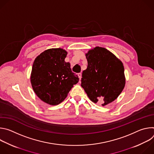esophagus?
Masks as SVG:
<instances>
[{"label":"esophagus","mask_w":154,"mask_h":154,"mask_svg":"<svg viewBox=\"0 0 154 154\" xmlns=\"http://www.w3.org/2000/svg\"><path fill=\"white\" fill-rule=\"evenodd\" d=\"M78 76H79V78L80 79V80H81V78H82V74L81 73H79L78 74Z\"/></svg>","instance_id":"34e87169"}]
</instances>
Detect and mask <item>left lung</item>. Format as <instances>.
I'll return each instance as SVG.
<instances>
[{
    "label": "left lung",
    "mask_w": 154,
    "mask_h": 154,
    "mask_svg": "<svg viewBox=\"0 0 154 154\" xmlns=\"http://www.w3.org/2000/svg\"><path fill=\"white\" fill-rule=\"evenodd\" d=\"M88 66L82 72L81 86L90 99L105 106L113 102L125 84L122 61L106 49L96 47L85 54Z\"/></svg>",
    "instance_id": "obj_1"
}]
</instances>
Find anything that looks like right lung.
<instances>
[{
  "label": "right lung",
  "instance_id": "1",
  "mask_svg": "<svg viewBox=\"0 0 154 154\" xmlns=\"http://www.w3.org/2000/svg\"><path fill=\"white\" fill-rule=\"evenodd\" d=\"M67 54L61 48L49 49L40 54L33 63L32 88L41 100L51 105L62 102L79 80L70 63L64 61Z\"/></svg>",
  "mask_w": 154,
  "mask_h": 154
}]
</instances>
